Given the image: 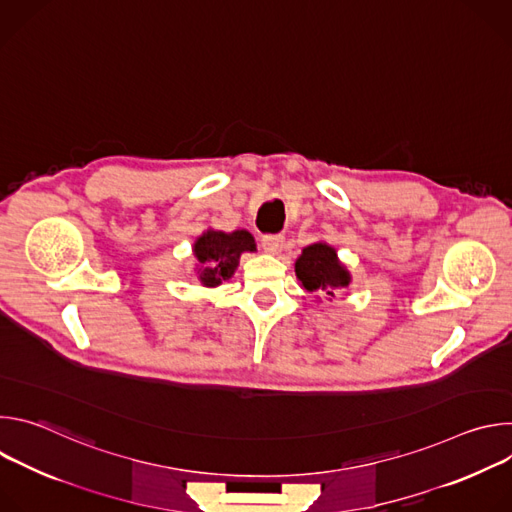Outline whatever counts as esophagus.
<instances>
[{
	"mask_svg": "<svg viewBox=\"0 0 512 512\" xmlns=\"http://www.w3.org/2000/svg\"><path fill=\"white\" fill-rule=\"evenodd\" d=\"M261 247L269 255H277L283 249V237L281 235H263L261 237Z\"/></svg>",
	"mask_w": 512,
	"mask_h": 512,
	"instance_id": "esophagus-1",
	"label": "esophagus"
}]
</instances>
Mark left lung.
I'll use <instances>...</instances> for the list:
<instances>
[{
  "label": "left lung",
  "mask_w": 512,
  "mask_h": 512,
  "mask_svg": "<svg viewBox=\"0 0 512 512\" xmlns=\"http://www.w3.org/2000/svg\"><path fill=\"white\" fill-rule=\"evenodd\" d=\"M296 275L308 291H324L334 298V291L348 287L350 273L338 261L334 247L326 243H314L302 251L296 261Z\"/></svg>",
  "instance_id": "8db88e82"
}]
</instances>
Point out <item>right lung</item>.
<instances>
[{
	"mask_svg": "<svg viewBox=\"0 0 512 512\" xmlns=\"http://www.w3.org/2000/svg\"><path fill=\"white\" fill-rule=\"evenodd\" d=\"M255 251V239L249 231H206L194 243L196 275L202 285L216 287L231 279L243 253Z\"/></svg>",
	"mask_w": 512,
	"mask_h": 512,
	"instance_id": "add662e5",
	"label": "right lung"
}]
</instances>
